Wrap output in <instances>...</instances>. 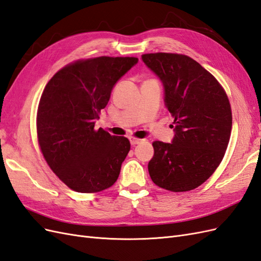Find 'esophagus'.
Segmentation results:
<instances>
[{"mask_svg":"<svg viewBox=\"0 0 261 261\" xmlns=\"http://www.w3.org/2000/svg\"><path fill=\"white\" fill-rule=\"evenodd\" d=\"M144 139H139V138H137V137H129V142H130V144L133 145V146H135V145H137V144H139V143H142Z\"/></svg>","mask_w":261,"mask_h":261,"instance_id":"esophagus-1","label":"esophagus"}]
</instances>
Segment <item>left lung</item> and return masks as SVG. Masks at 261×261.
<instances>
[{
  "label": "left lung",
  "instance_id": "obj_1",
  "mask_svg": "<svg viewBox=\"0 0 261 261\" xmlns=\"http://www.w3.org/2000/svg\"><path fill=\"white\" fill-rule=\"evenodd\" d=\"M142 59L164 83L175 132L171 144L152 143L148 171L160 188L190 191L205 182L224 158L233 119L229 100L215 76L189 56L154 53Z\"/></svg>",
  "mask_w": 261,
  "mask_h": 261
}]
</instances>
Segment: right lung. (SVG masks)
I'll use <instances>...</instances> for the list:
<instances>
[{"instance_id":"1","label":"right lung","mask_w":261,"mask_h":261,"mask_svg":"<svg viewBox=\"0 0 261 261\" xmlns=\"http://www.w3.org/2000/svg\"><path fill=\"white\" fill-rule=\"evenodd\" d=\"M136 57L79 59L61 68L40 96L36 127L40 151L54 173L73 191L95 193L116 182L129 140L95 128L117 80Z\"/></svg>"}]
</instances>
